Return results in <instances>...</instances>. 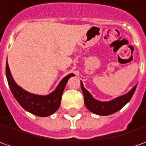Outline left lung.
<instances>
[{"mask_svg": "<svg viewBox=\"0 0 146 146\" xmlns=\"http://www.w3.org/2000/svg\"><path fill=\"white\" fill-rule=\"evenodd\" d=\"M136 86L137 84L131 90L130 92H127L123 96H121L113 99L110 101H100V100H97L92 97L90 92L86 89H85L82 82H81V88L83 92L84 103H85L86 107L93 113L101 115V116L110 115L112 113L120 110L124 105L130 101L134 92L136 91Z\"/></svg>", "mask_w": 146, "mask_h": 146, "instance_id": "left-lung-1", "label": "left lung"}]
</instances>
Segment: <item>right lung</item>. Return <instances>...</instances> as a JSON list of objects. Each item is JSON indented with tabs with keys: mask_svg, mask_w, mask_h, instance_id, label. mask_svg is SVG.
Masks as SVG:
<instances>
[{
	"mask_svg": "<svg viewBox=\"0 0 146 146\" xmlns=\"http://www.w3.org/2000/svg\"><path fill=\"white\" fill-rule=\"evenodd\" d=\"M5 73L10 91L16 99V100L19 102V104L25 110L39 117H47L53 114L55 111L58 110V109L60 106L62 94L68 82V80L71 77L74 76L73 73H70L67 75L66 77H64L52 93L47 96H38L26 92L19 86L16 84L10 73V68L7 61Z\"/></svg>",
	"mask_w": 146,
	"mask_h": 146,
	"instance_id": "right-lung-1",
	"label": "right lung"
}]
</instances>
